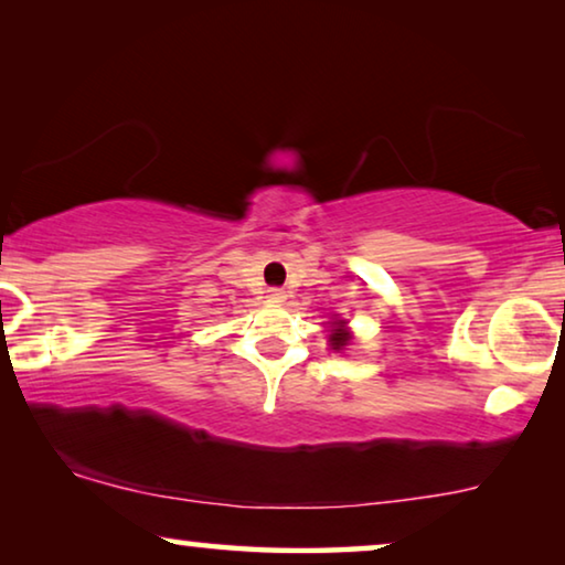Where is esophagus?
I'll return each instance as SVG.
<instances>
[{"label":"esophagus","mask_w":565,"mask_h":565,"mask_svg":"<svg viewBox=\"0 0 565 565\" xmlns=\"http://www.w3.org/2000/svg\"><path fill=\"white\" fill-rule=\"evenodd\" d=\"M285 298H288V292H285L282 288H269V290H267V300H269V303H282Z\"/></svg>","instance_id":"1"}]
</instances>
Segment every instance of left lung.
Instances as JSON below:
<instances>
[{
  "label": "left lung",
  "instance_id": "left-lung-1",
  "mask_svg": "<svg viewBox=\"0 0 565 565\" xmlns=\"http://www.w3.org/2000/svg\"><path fill=\"white\" fill-rule=\"evenodd\" d=\"M342 323L344 321H339L337 323V327H342ZM350 331H347V329H334V331H331V337H329V342H331V350H342V347H347V344H350Z\"/></svg>",
  "mask_w": 565,
  "mask_h": 565
}]
</instances>
